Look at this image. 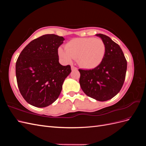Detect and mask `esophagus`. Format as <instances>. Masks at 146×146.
Returning a JSON list of instances; mask_svg holds the SVG:
<instances>
[{"label": "esophagus", "mask_w": 146, "mask_h": 146, "mask_svg": "<svg viewBox=\"0 0 146 146\" xmlns=\"http://www.w3.org/2000/svg\"><path fill=\"white\" fill-rule=\"evenodd\" d=\"M71 69H72V70H77V68L75 67V66H71Z\"/></svg>", "instance_id": "esophagus-1"}]
</instances>
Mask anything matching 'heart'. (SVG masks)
Returning <instances> with one entry per match:
<instances>
[{
    "label": "heart",
    "instance_id": "obj_1",
    "mask_svg": "<svg viewBox=\"0 0 146 146\" xmlns=\"http://www.w3.org/2000/svg\"><path fill=\"white\" fill-rule=\"evenodd\" d=\"M106 50L104 42L100 38L73 39L66 45V49L59 48L58 55L65 63L77 58L78 63L86 69L97 67L103 60Z\"/></svg>",
    "mask_w": 146,
    "mask_h": 146
}]
</instances>
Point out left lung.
<instances>
[{
    "label": "left lung",
    "mask_w": 146,
    "mask_h": 146,
    "mask_svg": "<svg viewBox=\"0 0 146 146\" xmlns=\"http://www.w3.org/2000/svg\"><path fill=\"white\" fill-rule=\"evenodd\" d=\"M96 35L105 43V56L95 68L78 69L80 73L79 83L88 96L104 102L112 99L121 90L125 80L127 63L117 44L105 35Z\"/></svg>",
    "instance_id": "obj_1"
}]
</instances>
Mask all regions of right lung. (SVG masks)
<instances>
[{"mask_svg": "<svg viewBox=\"0 0 146 146\" xmlns=\"http://www.w3.org/2000/svg\"><path fill=\"white\" fill-rule=\"evenodd\" d=\"M64 40L54 34L42 35L26 46L17 60V86L24 99L34 107L43 108L54 103L71 72L70 65L59 63L58 48Z\"/></svg>", "mask_w": 146, "mask_h": 146, "instance_id": "right-lung-1", "label": "right lung"}]
</instances>
